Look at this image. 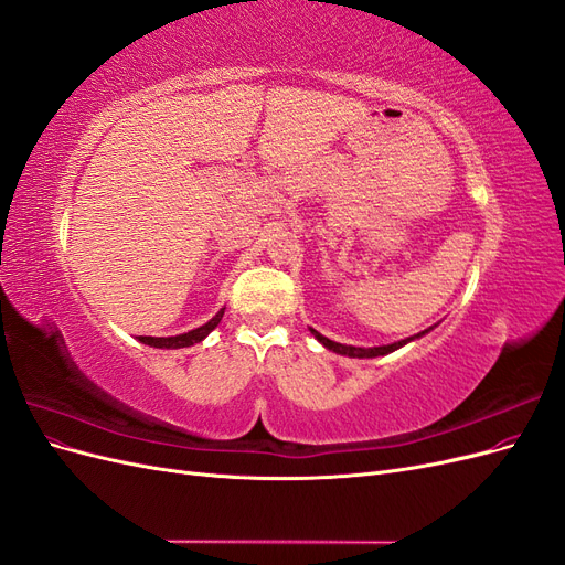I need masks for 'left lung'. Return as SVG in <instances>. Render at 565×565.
<instances>
[{
	"instance_id": "1",
	"label": "left lung",
	"mask_w": 565,
	"mask_h": 565,
	"mask_svg": "<svg viewBox=\"0 0 565 565\" xmlns=\"http://www.w3.org/2000/svg\"><path fill=\"white\" fill-rule=\"evenodd\" d=\"M311 332H313V337L320 341V344H322L324 349H330V351H334V353H341V355H351V358H374V355H386V353H391V351H396V349L405 347L407 341H413L415 337H422V334H424V332H419V334H415V337L403 339V341H396V344H388V347L361 349V347H347V344H337V341H332V339H328V337H322V334H320V332H316L313 328H311Z\"/></svg>"
}]
</instances>
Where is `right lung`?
<instances>
[{
	"label": "right lung",
	"instance_id": "1",
	"mask_svg": "<svg viewBox=\"0 0 565 565\" xmlns=\"http://www.w3.org/2000/svg\"><path fill=\"white\" fill-rule=\"evenodd\" d=\"M221 318H224V309H221L210 322H204L202 328L198 330H191L185 334H177V337H139V341H143V344L148 347H156V349H183V347H193L198 344V341H202L204 337H207L216 324L221 322Z\"/></svg>",
	"mask_w": 565,
	"mask_h": 565
}]
</instances>
